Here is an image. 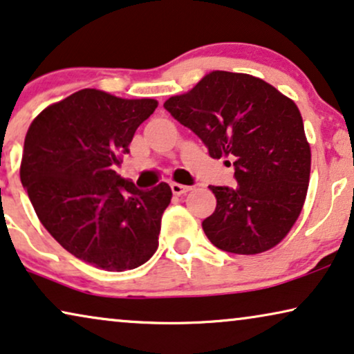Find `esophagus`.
I'll return each instance as SVG.
<instances>
[{
    "label": "esophagus",
    "mask_w": 354,
    "mask_h": 354,
    "mask_svg": "<svg viewBox=\"0 0 354 354\" xmlns=\"http://www.w3.org/2000/svg\"><path fill=\"white\" fill-rule=\"evenodd\" d=\"M171 191L174 196H181V194H186V192H189L191 186L180 185V183H171Z\"/></svg>",
    "instance_id": "34e87169"
}]
</instances>
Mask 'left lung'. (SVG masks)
<instances>
[{
    "label": "left lung",
    "instance_id": "8db88e82",
    "mask_svg": "<svg viewBox=\"0 0 354 354\" xmlns=\"http://www.w3.org/2000/svg\"><path fill=\"white\" fill-rule=\"evenodd\" d=\"M163 106L212 158H234L238 185L209 186L216 207L202 228L210 243L246 256L277 246L298 220L309 186L310 147L296 103L254 75L212 71Z\"/></svg>",
    "mask_w": 354,
    "mask_h": 354
}]
</instances>
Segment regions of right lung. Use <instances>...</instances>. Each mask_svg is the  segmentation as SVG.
Segmentation results:
<instances>
[{
    "label": "right lung",
    "instance_id": "1",
    "mask_svg": "<svg viewBox=\"0 0 354 354\" xmlns=\"http://www.w3.org/2000/svg\"><path fill=\"white\" fill-rule=\"evenodd\" d=\"M157 105L82 88L46 106L27 131L21 181L37 216L66 251L97 268L133 270L158 248L171 189L160 183L140 191L115 171Z\"/></svg>",
    "mask_w": 354,
    "mask_h": 354
}]
</instances>
